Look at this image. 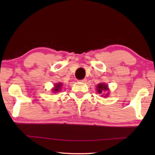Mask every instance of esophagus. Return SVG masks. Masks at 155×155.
I'll return each instance as SVG.
<instances>
[{
  "mask_svg": "<svg viewBox=\"0 0 155 155\" xmlns=\"http://www.w3.org/2000/svg\"><path fill=\"white\" fill-rule=\"evenodd\" d=\"M78 81H80L81 83H85L86 81H87V80H86V78H83L82 80H78Z\"/></svg>",
  "mask_w": 155,
  "mask_h": 155,
  "instance_id": "esophagus-1",
  "label": "esophagus"
}]
</instances>
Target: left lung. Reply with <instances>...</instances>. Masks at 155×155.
I'll return each mask as SVG.
<instances>
[{
  "mask_svg": "<svg viewBox=\"0 0 155 155\" xmlns=\"http://www.w3.org/2000/svg\"><path fill=\"white\" fill-rule=\"evenodd\" d=\"M108 90V88H107V85L104 83H100L97 86V91H98V94H101L103 91H107Z\"/></svg>",
  "mask_w": 155,
  "mask_h": 155,
  "instance_id": "obj_1",
  "label": "left lung"
}]
</instances>
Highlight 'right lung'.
<instances>
[{"label":"right lung","instance_id":"obj_1","mask_svg":"<svg viewBox=\"0 0 155 155\" xmlns=\"http://www.w3.org/2000/svg\"><path fill=\"white\" fill-rule=\"evenodd\" d=\"M61 85H62L61 83H57V84H56V85H54V88L53 89L54 92H59L60 90H61Z\"/></svg>","mask_w":155,"mask_h":155}]
</instances>
